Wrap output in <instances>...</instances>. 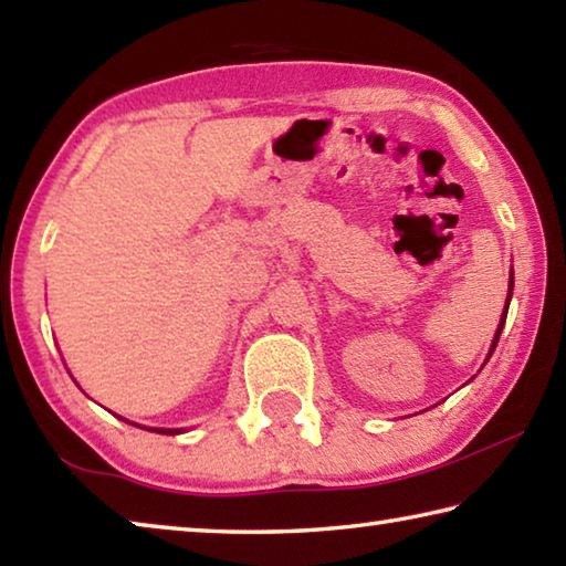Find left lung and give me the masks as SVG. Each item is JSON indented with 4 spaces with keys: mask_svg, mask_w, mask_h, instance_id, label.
Wrapping results in <instances>:
<instances>
[{
    "mask_svg": "<svg viewBox=\"0 0 566 566\" xmlns=\"http://www.w3.org/2000/svg\"><path fill=\"white\" fill-rule=\"evenodd\" d=\"M512 284H514V282H510V294H506V306H510V296H512ZM504 319H506V312L502 314L500 329H496V334H494V342H492V352H494V347H496V342H500V334H502V327H504ZM492 352H490V357H492Z\"/></svg>",
    "mask_w": 566,
    "mask_h": 566,
    "instance_id": "obj_1",
    "label": "left lung"
}]
</instances>
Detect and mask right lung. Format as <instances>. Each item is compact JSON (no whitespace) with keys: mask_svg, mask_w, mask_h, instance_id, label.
Segmentation results:
<instances>
[{"mask_svg":"<svg viewBox=\"0 0 566 566\" xmlns=\"http://www.w3.org/2000/svg\"><path fill=\"white\" fill-rule=\"evenodd\" d=\"M155 432H159V434H175V432H179V429H155Z\"/></svg>","mask_w":566,"mask_h":566,"instance_id":"1","label":"right lung"}]
</instances>
